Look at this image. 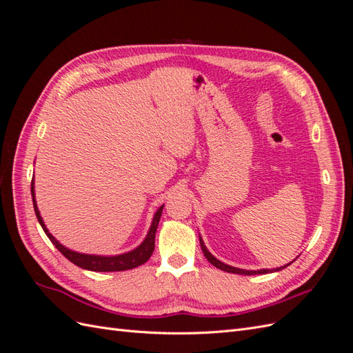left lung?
I'll return each mask as SVG.
<instances>
[{"mask_svg": "<svg viewBox=\"0 0 353 353\" xmlns=\"http://www.w3.org/2000/svg\"><path fill=\"white\" fill-rule=\"evenodd\" d=\"M200 248H201V250H203V253H205V256H206V259L213 265V266H216L218 270H222V271H225V272H232V274H241V275H254V274H268V272H276V271H281V270H284L285 266H288L290 263H287V265H284V266H280V268H275V270H258V271H245V270H240V268H234V266H230V265H227V263H223V262H221V261H218L215 256H213L208 249H206V245H205V243H203V240H201V237H200Z\"/></svg>", "mask_w": 353, "mask_h": 353, "instance_id": "1", "label": "left lung"}]
</instances>
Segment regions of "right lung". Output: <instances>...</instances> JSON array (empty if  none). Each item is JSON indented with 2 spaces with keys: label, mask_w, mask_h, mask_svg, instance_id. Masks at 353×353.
<instances>
[{
  "label": "right lung",
  "mask_w": 353,
  "mask_h": 353,
  "mask_svg": "<svg viewBox=\"0 0 353 353\" xmlns=\"http://www.w3.org/2000/svg\"><path fill=\"white\" fill-rule=\"evenodd\" d=\"M30 193H32V201H34V209H35V215L41 223L42 230L47 234V237L50 239V241L56 245L57 250L68 258L72 263H74L77 266L82 270H88V271H95V272H112V271H126V270H132L140 266L143 263H145L154 250V237H156V231H157V225L160 216H162V210L163 206H160L157 209V212L154 213L153 222L150 225V230H148L147 237L144 239V241L138 245L137 249L123 253V254H116V256H99V254H83V253H78L73 252L65 245L60 244L52 234H50V231L47 230L44 221H42L39 210L37 206V200H35V188H34V179L30 183Z\"/></svg>",
  "instance_id": "add662e5"
}]
</instances>
